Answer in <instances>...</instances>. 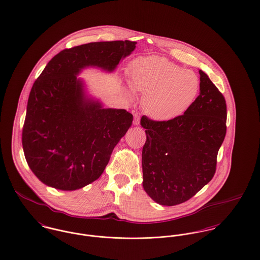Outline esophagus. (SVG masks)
Wrapping results in <instances>:
<instances>
[{
  "mask_svg": "<svg viewBox=\"0 0 260 260\" xmlns=\"http://www.w3.org/2000/svg\"><path fill=\"white\" fill-rule=\"evenodd\" d=\"M140 121V113H136L134 114V123L135 124H139Z\"/></svg>",
  "mask_w": 260,
  "mask_h": 260,
  "instance_id": "obj_1",
  "label": "esophagus"
}]
</instances>
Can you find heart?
Segmentation results:
<instances>
[{
    "instance_id": "1",
    "label": "heart",
    "mask_w": 260,
    "mask_h": 260,
    "mask_svg": "<svg viewBox=\"0 0 260 260\" xmlns=\"http://www.w3.org/2000/svg\"><path fill=\"white\" fill-rule=\"evenodd\" d=\"M129 84L143 94V111L158 120L182 115L196 100L200 90L195 72L160 56L135 60L129 69Z\"/></svg>"
}]
</instances>
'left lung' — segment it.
Segmentation results:
<instances>
[{
	"label": "left lung",
	"instance_id": "obj_1",
	"mask_svg": "<svg viewBox=\"0 0 260 260\" xmlns=\"http://www.w3.org/2000/svg\"><path fill=\"white\" fill-rule=\"evenodd\" d=\"M200 95L183 115L168 120L142 116L143 188L155 202L175 206L191 199L214 177L226 133L223 95L202 70Z\"/></svg>",
	"mask_w": 260,
	"mask_h": 260
}]
</instances>
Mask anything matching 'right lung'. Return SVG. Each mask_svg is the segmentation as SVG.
<instances>
[{"label":"right lung","instance_id":"right-lung-1","mask_svg":"<svg viewBox=\"0 0 260 260\" xmlns=\"http://www.w3.org/2000/svg\"><path fill=\"white\" fill-rule=\"evenodd\" d=\"M136 44L100 41L63 49L34 83L21 141L26 162L42 183L72 191L102 175L134 118L125 110L103 109L85 99L76 75L86 66L114 70Z\"/></svg>","mask_w":260,"mask_h":260}]
</instances>
